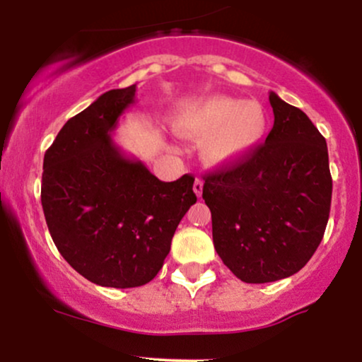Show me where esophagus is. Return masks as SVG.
<instances>
[{"label": "esophagus", "mask_w": 362, "mask_h": 362, "mask_svg": "<svg viewBox=\"0 0 362 362\" xmlns=\"http://www.w3.org/2000/svg\"><path fill=\"white\" fill-rule=\"evenodd\" d=\"M202 187H204V182H202L201 178H195L194 192H195V195H197V197H201V195H202Z\"/></svg>", "instance_id": "1"}]
</instances>
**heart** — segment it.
<instances>
[{"label": "heart", "instance_id": "b5f03b06", "mask_svg": "<svg viewBox=\"0 0 362 362\" xmlns=\"http://www.w3.org/2000/svg\"><path fill=\"white\" fill-rule=\"evenodd\" d=\"M170 126L182 138H202L204 163L224 168L243 161L260 146L267 134L269 115L257 100L209 95L178 107Z\"/></svg>", "mask_w": 362, "mask_h": 362}]
</instances>
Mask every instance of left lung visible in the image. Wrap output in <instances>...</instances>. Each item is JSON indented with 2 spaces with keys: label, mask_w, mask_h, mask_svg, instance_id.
<instances>
[{
  "label": "left lung",
  "mask_w": 362,
  "mask_h": 362,
  "mask_svg": "<svg viewBox=\"0 0 362 362\" xmlns=\"http://www.w3.org/2000/svg\"><path fill=\"white\" fill-rule=\"evenodd\" d=\"M269 102L274 127L265 143L233 167L207 173L202 187L216 252L250 284L305 267L325 233L332 202L325 138L274 91Z\"/></svg>",
  "instance_id": "left-lung-1"
}]
</instances>
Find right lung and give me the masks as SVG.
Returning <instances> with one entry per match:
<instances>
[{"mask_svg":"<svg viewBox=\"0 0 362 362\" xmlns=\"http://www.w3.org/2000/svg\"><path fill=\"white\" fill-rule=\"evenodd\" d=\"M136 85L110 90L62 126L44 155L40 201L57 250L85 279L138 288L163 267L195 204L194 177L161 182L112 139Z\"/></svg>","mask_w":362,"mask_h":362,"instance_id":"1","label":"right lung"}]
</instances>
